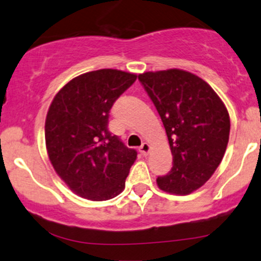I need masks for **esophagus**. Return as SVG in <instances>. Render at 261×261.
Listing matches in <instances>:
<instances>
[{"instance_id":"1","label":"esophagus","mask_w":261,"mask_h":261,"mask_svg":"<svg viewBox=\"0 0 261 261\" xmlns=\"http://www.w3.org/2000/svg\"><path fill=\"white\" fill-rule=\"evenodd\" d=\"M150 149H151V148H150V145H149L148 143H143L142 145H140V148H139V151L142 152V154H143L144 156H146V155L149 154Z\"/></svg>"}]
</instances>
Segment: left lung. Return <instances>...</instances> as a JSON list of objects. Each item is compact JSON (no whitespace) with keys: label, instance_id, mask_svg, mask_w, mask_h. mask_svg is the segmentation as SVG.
<instances>
[{"label":"left lung","instance_id":"8db88e82","mask_svg":"<svg viewBox=\"0 0 261 261\" xmlns=\"http://www.w3.org/2000/svg\"><path fill=\"white\" fill-rule=\"evenodd\" d=\"M139 81L160 115L173 166L156 179L161 191L191 194L221 164L229 138L225 103L200 76L183 69L145 72Z\"/></svg>","mask_w":261,"mask_h":261}]
</instances>
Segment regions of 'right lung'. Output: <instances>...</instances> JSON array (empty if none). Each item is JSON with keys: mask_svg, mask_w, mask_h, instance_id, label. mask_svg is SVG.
I'll use <instances>...</instances> for the list:
<instances>
[{"mask_svg": "<svg viewBox=\"0 0 261 261\" xmlns=\"http://www.w3.org/2000/svg\"><path fill=\"white\" fill-rule=\"evenodd\" d=\"M137 74L118 69L84 73L55 95L45 121L48 159L60 178L79 197L109 200L124 189L137 159L109 130L110 110Z\"/></svg>", "mask_w": 261, "mask_h": 261, "instance_id": "1", "label": "right lung"}]
</instances>
